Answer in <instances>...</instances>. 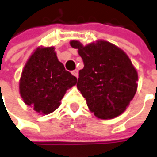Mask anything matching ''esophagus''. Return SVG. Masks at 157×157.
Segmentation results:
<instances>
[{
  "mask_svg": "<svg viewBox=\"0 0 157 157\" xmlns=\"http://www.w3.org/2000/svg\"><path fill=\"white\" fill-rule=\"evenodd\" d=\"M72 75H73L74 76H75V77L77 78V77H78V70H76V69H75V70H73V71H72Z\"/></svg>",
  "mask_w": 157,
  "mask_h": 157,
  "instance_id": "esophagus-1",
  "label": "esophagus"
}]
</instances>
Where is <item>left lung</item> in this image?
Wrapping results in <instances>:
<instances>
[{"mask_svg": "<svg viewBox=\"0 0 157 157\" xmlns=\"http://www.w3.org/2000/svg\"><path fill=\"white\" fill-rule=\"evenodd\" d=\"M84 67L79 71L77 89L86 99L89 110L100 119L120 116L135 96L138 75L125 52L106 41L83 46L71 41Z\"/></svg>", "mask_w": 157, "mask_h": 157, "instance_id": "1", "label": "left lung"}]
</instances>
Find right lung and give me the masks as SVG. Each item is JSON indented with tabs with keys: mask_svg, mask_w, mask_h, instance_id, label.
<instances>
[{
	"mask_svg": "<svg viewBox=\"0 0 157 157\" xmlns=\"http://www.w3.org/2000/svg\"><path fill=\"white\" fill-rule=\"evenodd\" d=\"M77 79L58 61L54 47L38 48L25 65L20 94L28 106L41 114H50L61 104L67 89Z\"/></svg>",
	"mask_w": 157,
	"mask_h": 157,
	"instance_id": "right-lung-1",
	"label": "right lung"
}]
</instances>
